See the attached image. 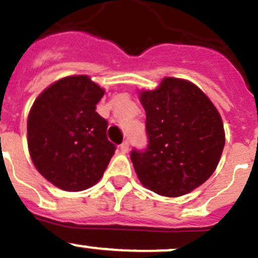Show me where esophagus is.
Listing matches in <instances>:
<instances>
[{
    "mask_svg": "<svg viewBox=\"0 0 258 258\" xmlns=\"http://www.w3.org/2000/svg\"><path fill=\"white\" fill-rule=\"evenodd\" d=\"M119 149H121L122 154H126V152L128 151V149H130V142L128 141H123L121 144V146H119Z\"/></svg>",
    "mask_w": 258,
    "mask_h": 258,
    "instance_id": "34e87169",
    "label": "esophagus"
}]
</instances>
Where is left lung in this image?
Here are the masks:
<instances>
[{
    "label": "left lung",
    "mask_w": 258,
    "mask_h": 258,
    "mask_svg": "<svg viewBox=\"0 0 258 258\" xmlns=\"http://www.w3.org/2000/svg\"><path fill=\"white\" fill-rule=\"evenodd\" d=\"M149 145L131 161L145 187L162 197H181L206 182L226 144L218 109L201 88L164 78L154 91L140 92Z\"/></svg>",
    "instance_id": "1"
}]
</instances>
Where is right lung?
Segmentation results:
<instances>
[{"label": "right lung", "mask_w": 258, "mask_h": 258, "mask_svg": "<svg viewBox=\"0 0 258 258\" xmlns=\"http://www.w3.org/2000/svg\"><path fill=\"white\" fill-rule=\"evenodd\" d=\"M104 89L88 76L47 87L27 117V146L37 171L56 187L81 191L101 180L113 156L107 121L96 112Z\"/></svg>", "instance_id": "obj_1"}]
</instances>
